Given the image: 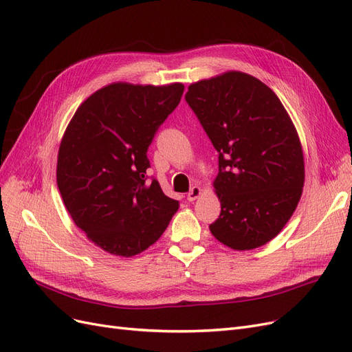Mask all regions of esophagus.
<instances>
[{"label": "esophagus", "instance_id": "esophagus-1", "mask_svg": "<svg viewBox=\"0 0 352 352\" xmlns=\"http://www.w3.org/2000/svg\"><path fill=\"white\" fill-rule=\"evenodd\" d=\"M201 192H202V190H201L199 186H192V188H190L189 192H188L186 198H188V201L192 202V201H195L201 195Z\"/></svg>", "mask_w": 352, "mask_h": 352}]
</instances>
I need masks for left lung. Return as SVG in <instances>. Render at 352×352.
Segmentation results:
<instances>
[{
  "label": "left lung",
  "instance_id": "left-lung-1",
  "mask_svg": "<svg viewBox=\"0 0 352 352\" xmlns=\"http://www.w3.org/2000/svg\"><path fill=\"white\" fill-rule=\"evenodd\" d=\"M185 100L219 153L212 236L238 251L261 247L302 194L304 155L289 114L267 85L242 72L189 85Z\"/></svg>",
  "mask_w": 352,
  "mask_h": 352
}]
</instances>
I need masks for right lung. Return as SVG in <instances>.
Returning <instances> with one entry per match:
<instances>
[{
	"label": "right lung",
	"mask_w": 352,
	"mask_h": 352,
	"mask_svg": "<svg viewBox=\"0 0 352 352\" xmlns=\"http://www.w3.org/2000/svg\"><path fill=\"white\" fill-rule=\"evenodd\" d=\"M182 83H111L94 92L63 135L57 185L73 221L113 255L132 257L168 226L179 201L148 180L158 127L182 98Z\"/></svg>",
	"instance_id": "1"
}]
</instances>
